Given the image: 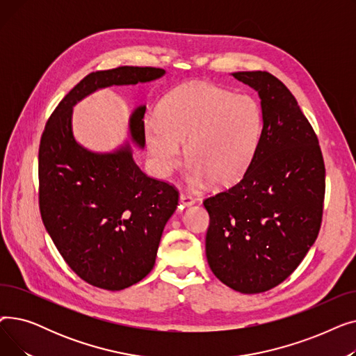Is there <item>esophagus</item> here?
Masks as SVG:
<instances>
[{"instance_id":"34e87169","label":"esophagus","mask_w":356,"mask_h":356,"mask_svg":"<svg viewBox=\"0 0 356 356\" xmlns=\"http://www.w3.org/2000/svg\"><path fill=\"white\" fill-rule=\"evenodd\" d=\"M195 202H196V199L189 193H181L180 195V203L183 204V207H192Z\"/></svg>"}]
</instances>
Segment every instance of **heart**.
I'll use <instances>...</instances> for the list:
<instances>
[{
  "label": "heart",
  "instance_id": "obj_1",
  "mask_svg": "<svg viewBox=\"0 0 356 356\" xmlns=\"http://www.w3.org/2000/svg\"><path fill=\"white\" fill-rule=\"evenodd\" d=\"M159 120L144 121V140L156 172L167 176L180 157L189 160L188 180L229 184L247 172L263 137L264 118L250 95L211 83H188L161 101Z\"/></svg>",
  "mask_w": 356,
  "mask_h": 356
}]
</instances>
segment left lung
I'll list each match as a JSON object with an SVG mask.
<instances>
[{
	"mask_svg": "<svg viewBox=\"0 0 356 356\" xmlns=\"http://www.w3.org/2000/svg\"><path fill=\"white\" fill-rule=\"evenodd\" d=\"M261 98L258 152L229 189L203 200L207 258L232 290L267 291L298 267L319 235L326 170L319 140L287 86L268 72H235Z\"/></svg>",
	"mask_w": 356,
	"mask_h": 356,
	"instance_id": "obj_1",
	"label": "left lung"
}]
</instances>
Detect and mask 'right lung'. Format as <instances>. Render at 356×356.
Here are the masks:
<instances>
[{
    "mask_svg": "<svg viewBox=\"0 0 356 356\" xmlns=\"http://www.w3.org/2000/svg\"><path fill=\"white\" fill-rule=\"evenodd\" d=\"M160 67L120 66L92 72L59 102L39 147V207L44 228L66 264L86 283L117 291L153 270L160 238L179 203L173 184L148 177L129 145L97 154L72 133V108L111 85H136L163 76ZM145 106L129 120L133 140L144 147Z\"/></svg>",
    "mask_w": 356,
    "mask_h": 356,
    "instance_id": "right-lung-1",
    "label": "right lung"
}]
</instances>
